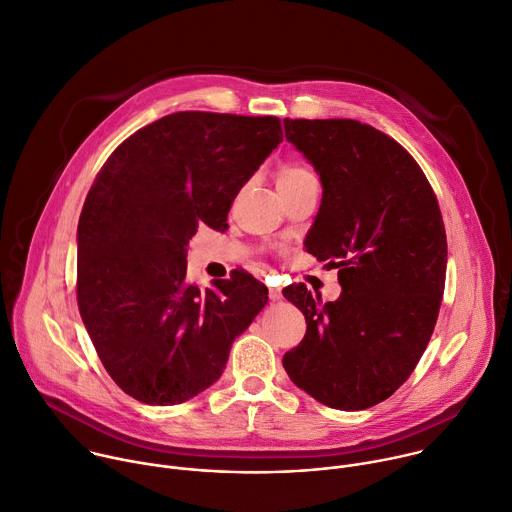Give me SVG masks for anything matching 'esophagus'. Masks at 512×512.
Wrapping results in <instances>:
<instances>
[{
    "mask_svg": "<svg viewBox=\"0 0 512 512\" xmlns=\"http://www.w3.org/2000/svg\"><path fill=\"white\" fill-rule=\"evenodd\" d=\"M268 296H270V300H280L282 298V290L280 288H270Z\"/></svg>",
    "mask_w": 512,
    "mask_h": 512,
    "instance_id": "1",
    "label": "esophagus"
}]
</instances>
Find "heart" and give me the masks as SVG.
Returning a JSON list of instances; mask_svg holds the SVG:
<instances>
[{
	"instance_id": "b5f03b06",
	"label": "heart",
	"mask_w": 512,
	"mask_h": 512,
	"mask_svg": "<svg viewBox=\"0 0 512 512\" xmlns=\"http://www.w3.org/2000/svg\"><path fill=\"white\" fill-rule=\"evenodd\" d=\"M309 181H317V175L309 165H304V163H284L276 173L278 191L292 189V187H298V185L309 183Z\"/></svg>"
}]
</instances>
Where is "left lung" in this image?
<instances>
[{
  "label": "left lung",
  "mask_w": 512,
  "mask_h": 512,
  "mask_svg": "<svg viewBox=\"0 0 512 512\" xmlns=\"http://www.w3.org/2000/svg\"><path fill=\"white\" fill-rule=\"evenodd\" d=\"M284 131L323 183L306 252L339 268L343 292L323 302L302 282L282 290L306 321L282 365L317 401L367 410L412 375L434 333L448 262L438 199L416 159L371 125L284 119Z\"/></svg>",
  "instance_id": "left-lung-1"
}]
</instances>
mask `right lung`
<instances>
[{"label":"right lung","mask_w":512,"mask_h":512,"mask_svg":"<svg viewBox=\"0 0 512 512\" xmlns=\"http://www.w3.org/2000/svg\"><path fill=\"white\" fill-rule=\"evenodd\" d=\"M276 117L183 111L123 141L98 171L78 222L76 298L113 381L149 405H175L220 379L232 343L268 288L234 270L214 288L187 280L199 222L228 212L272 149Z\"/></svg>","instance_id":"obj_1"}]
</instances>
